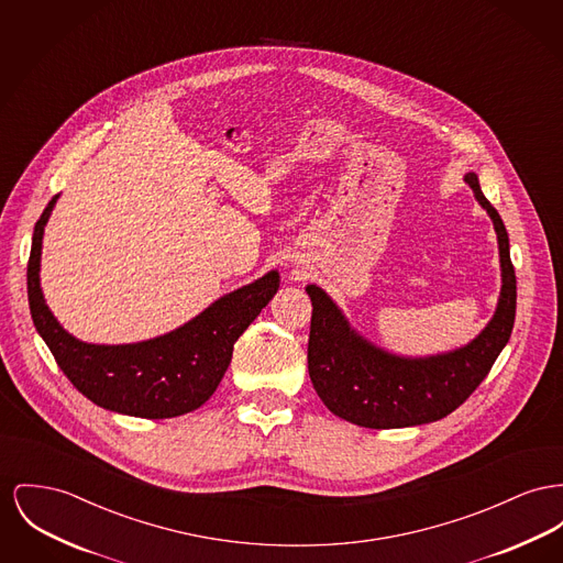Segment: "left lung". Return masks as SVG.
Segmentation results:
<instances>
[{
  "label": "left lung",
  "mask_w": 563,
  "mask_h": 563,
  "mask_svg": "<svg viewBox=\"0 0 563 563\" xmlns=\"http://www.w3.org/2000/svg\"><path fill=\"white\" fill-rule=\"evenodd\" d=\"M463 180L492 217L497 233L501 289L492 321L460 349L428 357H404L369 342L351 328L344 312L321 287L308 285L306 294L312 301L308 374L314 391L335 417L369 430L412 428L444 419L472 396L510 340L517 278L508 233L496 208L483 196L478 176L467 172Z\"/></svg>",
  "instance_id": "obj_1"
}]
</instances>
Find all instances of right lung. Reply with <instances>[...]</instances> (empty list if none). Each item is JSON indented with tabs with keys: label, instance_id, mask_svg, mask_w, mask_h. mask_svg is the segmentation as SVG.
Returning a JSON list of instances; mask_svg holds the SVG:
<instances>
[{
	"label": "right lung",
	"instance_id": "add662e5",
	"mask_svg": "<svg viewBox=\"0 0 563 563\" xmlns=\"http://www.w3.org/2000/svg\"><path fill=\"white\" fill-rule=\"evenodd\" d=\"M59 196L35 223L27 264V298L35 330L69 383L106 410L144 417H180L206 404L232 362L233 344L276 296L280 276L267 272L212 301L198 317L164 335L132 344H91L55 319L40 287L44 228Z\"/></svg>",
	"mask_w": 563,
	"mask_h": 563
}]
</instances>
